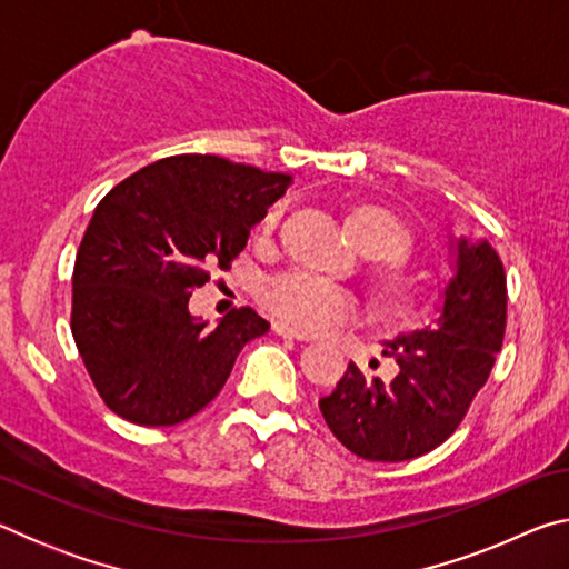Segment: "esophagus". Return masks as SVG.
<instances>
[{
	"label": "esophagus",
	"instance_id": "1",
	"mask_svg": "<svg viewBox=\"0 0 569 569\" xmlns=\"http://www.w3.org/2000/svg\"><path fill=\"white\" fill-rule=\"evenodd\" d=\"M273 331L281 336V339H288V341H311V336L298 333V331L291 329V326H286V323H273Z\"/></svg>",
	"mask_w": 569,
	"mask_h": 569
}]
</instances>
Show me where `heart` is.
<instances>
[{"label": "heart", "instance_id": "b5f03b06", "mask_svg": "<svg viewBox=\"0 0 569 569\" xmlns=\"http://www.w3.org/2000/svg\"><path fill=\"white\" fill-rule=\"evenodd\" d=\"M283 203L266 210L258 233L271 236L283 218ZM349 233L366 256L383 263H397L411 248V233L403 220L387 208H359L346 220ZM387 296L393 303L403 298L399 283H387ZM261 301L278 321L301 333H326L349 323L359 313L356 298L321 276L308 271H288L268 278L261 288Z\"/></svg>", "mask_w": 569, "mask_h": 569}]
</instances>
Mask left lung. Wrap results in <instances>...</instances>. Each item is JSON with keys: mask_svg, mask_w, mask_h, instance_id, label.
Returning <instances> with one entry per match:
<instances>
[{"mask_svg": "<svg viewBox=\"0 0 569 569\" xmlns=\"http://www.w3.org/2000/svg\"><path fill=\"white\" fill-rule=\"evenodd\" d=\"M507 326V276L489 243H457V273L435 326L383 346L399 363L391 381L349 369L319 401L341 445L369 461H407L455 435L485 387Z\"/></svg>", "mask_w": 569, "mask_h": 569, "instance_id": "obj_1", "label": "left lung"}]
</instances>
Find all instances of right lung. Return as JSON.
<instances>
[{"instance_id":"right-lung-1","label":"right lung","mask_w":569,"mask_h":569,"mask_svg":"<svg viewBox=\"0 0 569 569\" xmlns=\"http://www.w3.org/2000/svg\"><path fill=\"white\" fill-rule=\"evenodd\" d=\"M291 178L218 156H170L114 186L74 258L70 329L94 389L118 417L172 427L218 397L240 349L271 323L233 308L192 319V288L228 271Z\"/></svg>"}]
</instances>
